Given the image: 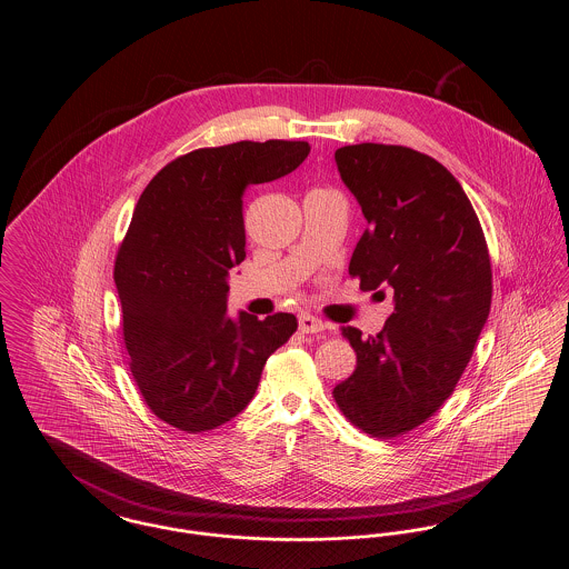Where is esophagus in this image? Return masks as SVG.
<instances>
[{
	"instance_id": "1",
	"label": "esophagus",
	"mask_w": 569,
	"mask_h": 569,
	"mask_svg": "<svg viewBox=\"0 0 569 569\" xmlns=\"http://www.w3.org/2000/svg\"><path fill=\"white\" fill-rule=\"evenodd\" d=\"M298 330L300 332H322L326 330V325L322 320H318V318H313V316H300L298 318Z\"/></svg>"
}]
</instances>
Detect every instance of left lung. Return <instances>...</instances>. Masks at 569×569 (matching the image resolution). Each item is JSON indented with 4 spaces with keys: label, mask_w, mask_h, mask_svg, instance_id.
Masks as SVG:
<instances>
[{
    "label": "left lung",
    "mask_w": 569,
    "mask_h": 569,
    "mask_svg": "<svg viewBox=\"0 0 569 569\" xmlns=\"http://www.w3.org/2000/svg\"><path fill=\"white\" fill-rule=\"evenodd\" d=\"M335 162L369 228L350 260L360 286L395 290L376 337L341 328L356 352L332 397L343 416L379 439L427 422L455 392L487 325L492 271L467 193L441 163L401 144L362 142Z\"/></svg>",
    "instance_id": "1"
}]
</instances>
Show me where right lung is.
<instances>
[{
  "label": "right lung",
  "instance_id": "right-lung-1",
  "mask_svg": "<svg viewBox=\"0 0 569 569\" xmlns=\"http://www.w3.org/2000/svg\"><path fill=\"white\" fill-rule=\"evenodd\" d=\"M305 140L196 149L151 179L117 251L130 371L166 425L202 433L241 413L267 358L297 330L292 313L226 316L228 272L244 260L243 191L297 170Z\"/></svg>",
  "mask_w": 569,
  "mask_h": 569
}]
</instances>
